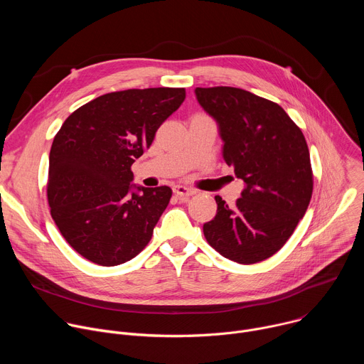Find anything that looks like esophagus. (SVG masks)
Segmentation results:
<instances>
[{"instance_id":"esophagus-1","label":"esophagus","mask_w":364,"mask_h":364,"mask_svg":"<svg viewBox=\"0 0 364 364\" xmlns=\"http://www.w3.org/2000/svg\"><path fill=\"white\" fill-rule=\"evenodd\" d=\"M174 193H176V196L180 197V198H188L190 196L194 194V190L187 188V187H184V186H176V187H174Z\"/></svg>"}]
</instances>
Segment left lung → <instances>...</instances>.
<instances>
[{"label": "left lung", "instance_id": "left-lung-1", "mask_svg": "<svg viewBox=\"0 0 364 364\" xmlns=\"http://www.w3.org/2000/svg\"><path fill=\"white\" fill-rule=\"evenodd\" d=\"M194 93L218 124L226 164L245 183L233 207L216 196L218 212L203 225L204 236L230 261L261 262L291 237L313 194L305 138L278 103L247 90L218 86Z\"/></svg>", "mask_w": 364, "mask_h": 364}]
</instances>
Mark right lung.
<instances>
[{
  "mask_svg": "<svg viewBox=\"0 0 364 364\" xmlns=\"http://www.w3.org/2000/svg\"><path fill=\"white\" fill-rule=\"evenodd\" d=\"M184 99L183 87L102 95L76 109L55 136L48 157L50 213L87 261L121 265L151 240L173 191L134 184L131 166Z\"/></svg>",
  "mask_w": 364,
  "mask_h": 364,
  "instance_id": "obj_1",
  "label": "right lung"
}]
</instances>
